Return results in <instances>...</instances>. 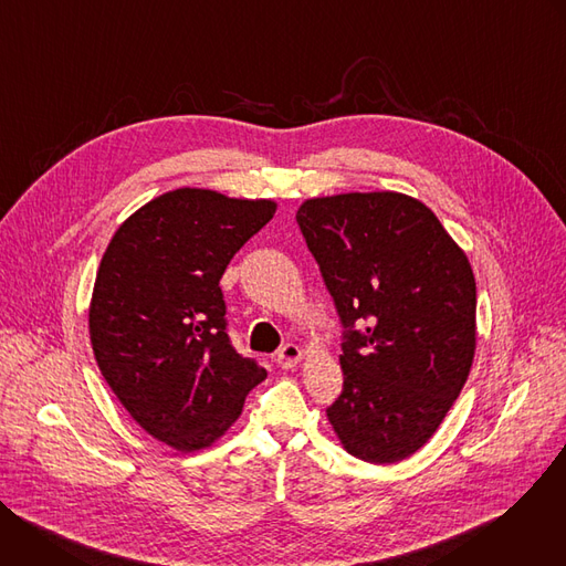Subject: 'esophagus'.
Returning a JSON list of instances; mask_svg holds the SVG:
<instances>
[{
  "mask_svg": "<svg viewBox=\"0 0 566 566\" xmlns=\"http://www.w3.org/2000/svg\"><path fill=\"white\" fill-rule=\"evenodd\" d=\"M302 349L297 347V345H284L280 352H277V356H275V360H277V365L282 367V369H293L300 360H302Z\"/></svg>",
  "mask_w": 566,
  "mask_h": 566,
  "instance_id": "esophagus-1",
  "label": "esophagus"
}]
</instances>
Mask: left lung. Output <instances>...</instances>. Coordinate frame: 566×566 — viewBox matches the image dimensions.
<instances>
[{
    "label": "left lung",
    "instance_id": "left-lung-1",
    "mask_svg": "<svg viewBox=\"0 0 566 566\" xmlns=\"http://www.w3.org/2000/svg\"><path fill=\"white\" fill-rule=\"evenodd\" d=\"M347 329L343 394L327 408L343 448L396 463L423 448L476 349V284L437 214L402 192L306 199L295 214ZM356 318H369L360 335Z\"/></svg>",
    "mask_w": 566,
    "mask_h": 566
}]
</instances>
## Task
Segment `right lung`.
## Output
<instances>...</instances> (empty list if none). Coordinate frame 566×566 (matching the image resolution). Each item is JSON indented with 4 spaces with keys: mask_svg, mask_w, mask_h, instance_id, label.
<instances>
[{
    "mask_svg": "<svg viewBox=\"0 0 566 566\" xmlns=\"http://www.w3.org/2000/svg\"><path fill=\"white\" fill-rule=\"evenodd\" d=\"M275 210L273 199L170 190L129 214L101 260L90 302L96 363L129 417L184 454L221 439L266 378L228 340L219 280Z\"/></svg>",
    "mask_w": 566,
    "mask_h": 566,
    "instance_id": "right-lung-1",
    "label": "right lung"
}]
</instances>
